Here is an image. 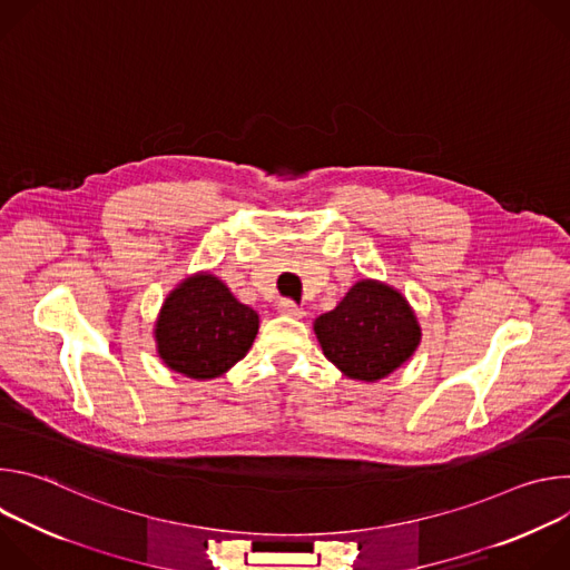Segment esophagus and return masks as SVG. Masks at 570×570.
Instances as JSON below:
<instances>
[{"mask_svg": "<svg viewBox=\"0 0 570 570\" xmlns=\"http://www.w3.org/2000/svg\"><path fill=\"white\" fill-rule=\"evenodd\" d=\"M277 311H279L282 315H288V317H302V315H304V308L297 306L293 299H282V302L277 304Z\"/></svg>", "mask_w": 570, "mask_h": 570, "instance_id": "1", "label": "esophagus"}]
</instances>
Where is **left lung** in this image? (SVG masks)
Here are the masks:
<instances>
[{
  "instance_id": "obj_1",
  "label": "left lung",
  "mask_w": 570,
  "mask_h": 570,
  "mask_svg": "<svg viewBox=\"0 0 570 570\" xmlns=\"http://www.w3.org/2000/svg\"><path fill=\"white\" fill-rule=\"evenodd\" d=\"M317 343L345 376L374 383L409 361L422 330L415 311L396 288L361 279L338 306L313 322Z\"/></svg>"
}]
</instances>
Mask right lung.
<instances>
[{
	"mask_svg": "<svg viewBox=\"0 0 570 570\" xmlns=\"http://www.w3.org/2000/svg\"><path fill=\"white\" fill-rule=\"evenodd\" d=\"M259 315L240 304L209 273L180 282L155 322L157 354L167 367L189 379H214L236 365L255 343Z\"/></svg>",
	"mask_w": 570,
	"mask_h": 570,
	"instance_id": "obj_1",
	"label": "right lung"
}]
</instances>
